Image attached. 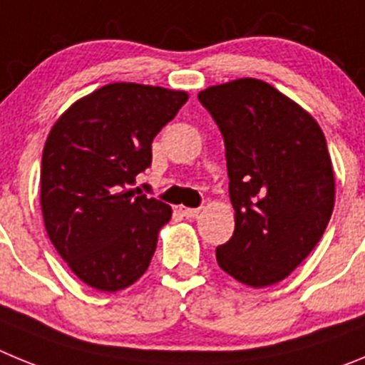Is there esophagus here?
<instances>
[{"label":"esophagus","instance_id":"esophagus-1","mask_svg":"<svg viewBox=\"0 0 365 365\" xmlns=\"http://www.w3.org/2000/svg\"><path fill=\"white\" fill-rule=\"evenodd\" d=\"M178 211L182 212V216H185V218H196V216L200 215V209H190V207H183L180 205Z\"/></svg>","mask_w":365,"mask_h":365}]
</instances>
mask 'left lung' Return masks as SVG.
<instances>
[{"label":"left lung","mask_w":365,"mask_h":365,"mask_svg":"<svg viewBox=\"0 0 365 365\" xmlns=\"http://www.w3.org/2000/svg\"><path fill=\"white\" fill-rule=\"evenodd\" d=\"M198 100L225 142L235 207L218 265L249 287L278 284L309 256L333 215L326 136L297 101L255 78L207 87Z\"/></svg>","instance_id":"8db88e82"}]
</instances>
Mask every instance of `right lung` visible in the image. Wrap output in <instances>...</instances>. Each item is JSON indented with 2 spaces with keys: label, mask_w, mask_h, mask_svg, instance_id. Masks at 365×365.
<instances>
[{
  "label": "right lung",
  "mask_w": 365,
  "mask_h": 365,
  "mask_svg": "<svg viewBox=\"0 0 365 365\" xmlns=\"http://www.w3.org/2000/svg\"><path fill=\"white\" fill-rule=\"evenodd\" d=\"M187 100L185 91L109 83L52 125L39 173L45 229L88 287L114 293L149 267L173 209L129 185L153 162L154 136Z\"/></svg>",
  "instance_id": "add662e5"
}]
</instances>
